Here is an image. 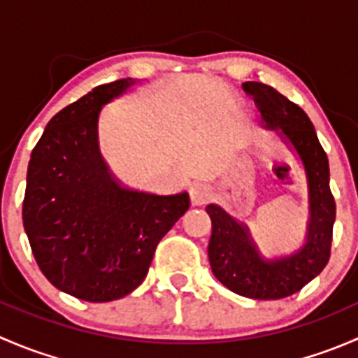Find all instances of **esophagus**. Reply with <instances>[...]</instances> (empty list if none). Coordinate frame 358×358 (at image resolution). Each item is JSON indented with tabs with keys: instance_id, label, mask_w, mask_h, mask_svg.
Here are the masks:
<instances>
[{
	"instance_id": "esophagus-1",
	"label": "esophagus",
	"mask_w": 358,
	"mask_h": 358,
	"mask_svg": "<svg viewBox=\"0 0 358 358\" xmlns=\"http://www.w3.org/2000/svg\"><path fill=\"white\" fill-rule=\"evenodd\" d=\"M190 196H192V201L199 202V201H202V196H204V194H202L201 189H192L190 190Z\"/></svg>"
}]
</instances>
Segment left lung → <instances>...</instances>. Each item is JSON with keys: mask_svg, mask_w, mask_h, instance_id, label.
Instances as JSON below:
<instances>
[{"mask_svg": "<svg viewBox=\"0 0 358 358\" xmlns=\"http://www.w3.org/2000/svg\"><path fill=\"white\" fill-rule=\"evenodd\" d=\"M243 88L255 100L265 128L277 131L301 161L308 187V225L301 248L291 255L266 258L252 241L248 225L237 222L218 204H209L206 208L213 223L209 265L216 279L236 294L280 299L315 279L329 262L336 220L329 161L301 107L263 83L248 81Z\"/></svg>", "mask_w": 358, "mask_h": 358, "instance_id": "8db88e82", "label": "left lung"}]
</instances>
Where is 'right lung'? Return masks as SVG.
<instances>
[{
    "instance_id": "right-lung-1",
    "label": "right lung",
    "mask_w": 358,
    "mask_h": 358,
    "mask_svg": "<svg viewBox=\"0 0 358 358\" xmlns=\"http://www.w3.org/2000/svg\"><path fill=\"white\" fill-rule=\"evenodd\" d=\"M135 79L100 85L52 117L27 168L24 229L57 289L92 303L119 299L145 279L159 241L189 209V194L124 187L99 149V115Z\"/></svg>"
}]
</instances>
